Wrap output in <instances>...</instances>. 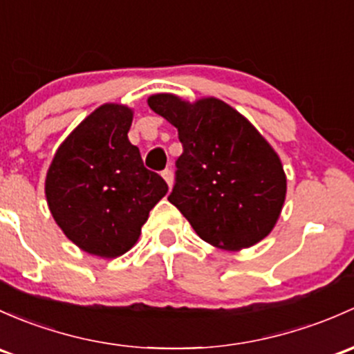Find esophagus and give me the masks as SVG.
<instances>
[{
    "instance_id": "34e87169",
    "label": "esophagus",
    "mask_w": 354,
    "mask_h": 354,
    "mask_svg": "<svg viewBox=\"0 0 354 354\" xmlns=\"http://www.w3.org/2000/svg\"><path fill=\"white\" fill-rule=\"evenodd\" d=\"M162 178H165L167 187H169V188L173 187V171L165 169V171H162Z\"/></svg>"
}]
</instances>
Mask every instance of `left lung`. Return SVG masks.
Instances as JSON below:
<instances>
[{"instance_id":"1","label":"left lung","mask_w":354,"mask_h":354,"mask_svg":"<svg viewBox=\"0 0 354 354\" xmlns=\"http://www.w3.org/2000/svg\"><path fill=\"white\" fill-rule=\"evenodd\" d=\"M149 106L178 129L183 154L167 196L208 244L239 251L277 225L286 196L280 158L254 125L222 100L189 103L171 93Z\"/></svg>"}]
</instances>
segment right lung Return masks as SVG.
I'll return each mask as SVG.
<instances>
[{
	"label": "right lung",
	"mask_w": 354,
	"mask_h": 354,
	"mask_svg": "<svg viewBox=\"0 0 354 354\" xmlns=\"http://www.w3.org/2000/svg\"><path fill=\"white\" fill-rule=\"evenodd\" d=\"M133 110L105 103L55 151L46 198L55 224L88 254L117 258L140 236L149 212L167 193L129 140Z\"/></svg>",
	"instance_id": "add662e5"
}]
</instances>
